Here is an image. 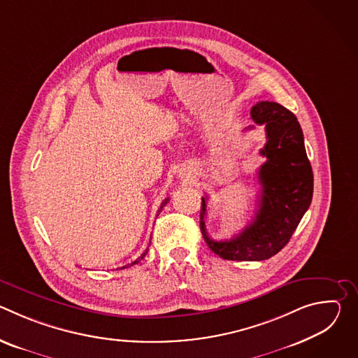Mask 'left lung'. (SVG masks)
Wrapping results in <instances>:
<instances>
[{
    "label": "left lung",
    "mask_w": 358,
    "mask_h": 358,
    "mask_svg": "<svg viewBox=\"0 0 358 358\" xmlns=\"http://www.w3.org/2000/svg\"><path fill=\"white\" fill-rule=\"evenodd\" d=\"M250 117L266 131L261 150L266 162L258 171L262 189L253 221L232 239L214 241L206 229L207 196H202V236L214 253L228 261L272 258L289 242L313 196V171L296 116L276 101L265 100L250 109Z\"/></svg>",
    "instance_id": "left-lung-1"
}]
</instances>
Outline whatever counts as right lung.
I'll list each match as a JSON object with an SVG mask.
<instances>
[{
	"label": "right lung",
	"mask_w": 358,
	"mask_h": 358,
	"mask_svg": "<svg viewBox=\"0 0 358 358\" xmlns=\"http://www.w3.org/2000/svg\"><path fill=\"white\" fill-rule=\"evenodd\" d=\"M169 201H170V198H169V196H167V198H166V199H164V201H163V202H162V206H160V210H159V211H157V217H159V214H160V213H162V210H163V208H164V207H166V203H167V202H169ZM147 250H148V248H147V249H145V252H143V255H141V257H140V258H137V259H136V261H134V262H131V264H130V265H136V264H138V262H140V261H141V259H143V258H144V257H145V253H147ZM130 265H126V266H130ZM126 266H123V268H122V269H124V268H126Z\"/></svg>",
	"instance_id": "1"
}]
</instances>
